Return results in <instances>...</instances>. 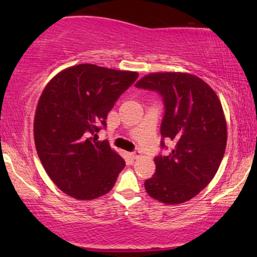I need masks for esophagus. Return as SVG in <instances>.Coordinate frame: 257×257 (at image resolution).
Segmentation results:
<instances>
[{"label": "esophagus", "instance_id": "34e87169", "mask_svg": "<svg viewBox=\"0 0 257 257\" xmlns=\"http://www.w3.org/2000/svg\"><path fill=\"white\" fill-rule=\"evenodd\" d=\"M140 155H141V153H140V152H139V151H135V152H133L131 156H132V157H133V158H134V159H135V158L140 157Z\"/></svg>", "mask_w": 257, "mask_h": 257}]
</instances>
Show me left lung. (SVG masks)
<instances>
[{"label": "left lung", "instance_id": "1", "mask_svg": "<svg viewBox=\"0 0 257 257\" xmlns=\"http://www.w3.org/2000/svg\"><path fill=\"white\" fill-rule=\"evenodd\" d=\"M135 85L163 96L161 134L174 145L169 156L155 158L156 173L145 181L146 192L167 205L187 202L213 180L225 155L227 124L219 96L187 72H152Z\"/></svg>", "mask_w": 257, "mask_h": 257}]
</instances>
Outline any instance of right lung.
Segmentation results:
<instances>
[{"label":"right lung","instance_id":"obj_1","mask_svg":"<svg viewBox=\"0 0 257 257\" xmlns=\"http://www.w3.org/2000/svg\"><path fill=\"white\" fill-rule=\"evenodd\" d=\"M138 76L79 64L44 87L35 112V146L52 181L72 198L91 200L110 192L124 168V159L107 141L90 135L106 125L116 100Z\"/></svg>","mask_w":257,"mask_h":257}]
</instances>
